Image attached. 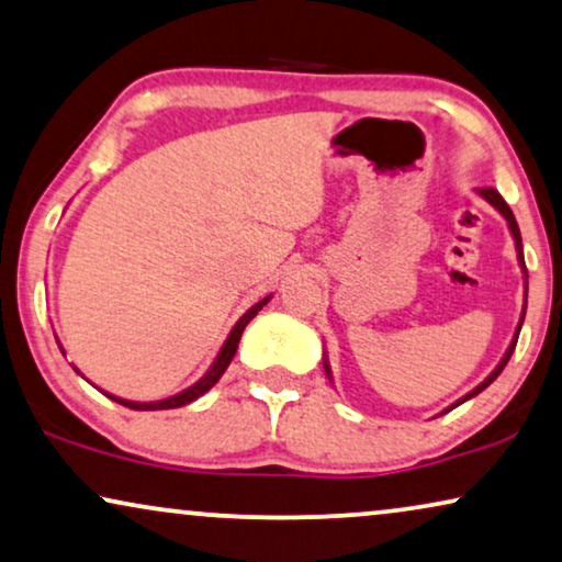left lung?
<instances>
[{
    "label": "left lung",
    "mask_w": 562,
    "mask_h": 562,
    "mask_svg": "<svg viewBox=\"0 0 562 562\" xmlns=\"http://www.w3.org/2000/svg\"><path fill=\"white\" fill-rule=\"evenodd\" d=\"M481 194H483V198L488 200V203H491L493 207H496V211H498L501 215H504V218L508 221V228H512V236H514V241H516V251H519V261H521V267H525V254H521V234H519V226H516V218H514L512 207L506 205V200L501 198V194H498L496 190H481ZM525 272H527V269H525ZM521 321H525V313H521ZM519 331H521V324H519V328H516V336H514L512 347H508V351H506V355H504V359H501V364H498V368L493 370L491 375L485 378L483 383L475 387V391H470V393L465 395V398H462L460 403H465L468 398H473V395H477V393H481V391H485V387H488V385L493 383V380H496V378L501 375V370L506 368V362H508V359H512V355H514V347H516V339H519ZM326 372H328V368H326ZM454 406H458V403H454ZM454 406H452V408H454Z\"/></svg>",
    "instance_id": "obj_1"
}]
</instances>
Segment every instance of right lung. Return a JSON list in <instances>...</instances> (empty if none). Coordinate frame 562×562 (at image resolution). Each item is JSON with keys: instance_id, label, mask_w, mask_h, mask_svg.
<instances>
[{"instance_id": "add662e5", "label": "right lung", "mask_w": 562, "mask_h": 562, "mask_svg": "<svg viewBox=\"0 0 562 562\" xmlns=\"http://www.w3.org/2000/svg\"><path fill=\"white\" fill-rule=\"evenodd\" d=\"M269 301V297H265V301H259L257 305H254V308H249L244 313L241 318H238V324L234 326V331L228 334V339H226V344H223V349H221V355H218V359H215L213 362V368L205 372V378H200L198 383H194L192 387H187V391H182V393H177V395H171V398H167V401H156V403H133V401H123V398H115V395H110L112 401H117V403H123V406H128V408H133V411H159V408H179V406H187V403H192L194 398H200V395L203 393H207L211 391V387L218 383L221 380V375L223 372H226V368L231 364V359H234V355H236V349H238V341H241V334H244V328H246V324H249V321L257 316V313L261 311V305H265Z\"/></svg>"}]
</instances>
